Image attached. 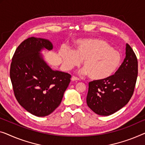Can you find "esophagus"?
Returning a JSON list of instances; mask_svg holds the SVG:
<instances>
[{"label":"esophagus","instance_id":"obj_1","mask_svg":"<svg viewBox=\"0 0 145 145\" xmlns=\"http://www.w3.org/2000/svg\"><path fill=\"white\" fill-rule=\"evenodd\" d=\"M72 81H78L79 80V78H77V77H75V76H72Z\"/></svg>","mask_w":145,"mask_h":145}]
</instances>
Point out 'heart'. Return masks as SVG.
<instances>
[{
    "label": "heart",
    "mask_w": 145,
    "mask_h": 145,
    "mask_svg": "<svg viewBox=\"0 0 145 145\" xmlns=\"http://www.w3.org/2000/svg\"><path fill=\"white\" fill-rule=\"evenodd\" d=\"M60 57L66 70L78 66L83 60L82 73L94 81H105L116 73L122 62V55L109 43L100 39L79 41L75 50L63 49Z\"/></svg>",
    "instance_id": "1"
}]
</instances>
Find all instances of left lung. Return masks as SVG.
<instances>
[{"label": "left lung", "mask_w": 145, "mask_h": 145, "mask_svg": "<svg viewBox=\"0 0 145 145\" xmlns=\"http://www.w3.org/2000/svg\"><path fill=\"white\" fill-rule=\"evenodd\" d=\"M138 74V62L134 51L127 44L126 57L116 73L105 81L88 83V106L94 113L108 116L125 106L134 92Z\"/></svg>", "instance_id": "obj_1"}]
</instances>
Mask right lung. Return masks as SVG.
Returning a JSON list of instances; mask_svg holds the SVG:
<instances>
[{"label":"right lung","mask_w":145,"mask_h":145,"mask_svg":"<svg viewBox=\"0 0 145 145\" xmlns=\"http://www.w3.org/2000/svg\"><path fill=\"white\" fill-rule=\"evenodd\" d=\"M42 49L51 50L50 41L26 39L15 51L10 71L16 100L37 116L49 115L59 107L71 79L68 73L51 70L40 54Z\"/></svg>","instance_id":"right-lung-1"}]
</instances>
